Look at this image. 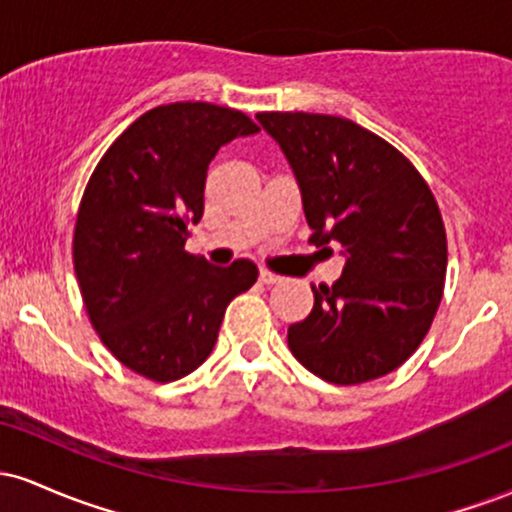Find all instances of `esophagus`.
<instances>
[{
	"label": "esophagus",
	"mask_w": 512,
	"mask_h": 512,
	"mask_svg": "<svg viewBox=\"0 0 512 512\" xmlns=\"http://www.w3.org/2000/svg\"><path fill=\"white\" fill-rule=\"evenodd\" d=\"M260 281H262V284H279L281 276L269 272V269H260Z\"/></svg>",
	"instance_id": "obj_1"
}]
</instances>
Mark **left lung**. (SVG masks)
<instances>
[{
    "mask_svg": "<svg viewBox=\"0 0 512 512\" xmlns=\"http://www.w3.org/2000/svg\"><path fill=\"white\" fill-rule=\"evenodd\" d=\"M289 158L313 228L342 245L332 286L313 289L289 349L317 378H383L419 349L443 298L448 238L428 182L402 151L356 122L320 113H257Z\"/></svg>",
    "mask_w": 512,
    "mask_h": 512,
    "instance_id": "obj_1",
    "label": "left lung"
}]
</instances>
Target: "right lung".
Listing matches in <instances>:
<instances>
[{
  "instance_id": "1",
  "label": "right lung",
  "mask_w": 512,
  "mask_h": 512,
  "mask_svg": "<svg viewBox=\"0 0 512 512\" xmlns=\"http://www.w3.org/2000/svg\"><path fill=\"white\" fill-rule=\"evenodd\" d=\"M255 132L233 108L158 105L110 144L81 197L72 248L88 320L122 366L154 383L202 366L228 303L257 281L250 260L214 267L185 250L211 158Z\"/></svg>"
}]
</instances>
